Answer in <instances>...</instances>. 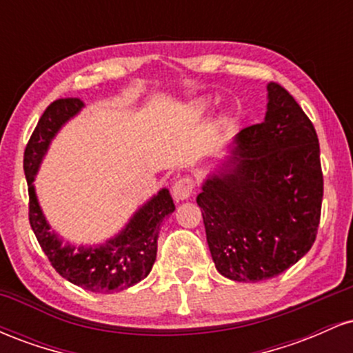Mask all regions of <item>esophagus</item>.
Segmentation results:
<instances>
[{"mask_svg":"<svg viewBox=\"0 0 353 353\" xmlns=\"http://www.w3.org/2000/svg\"><path fill=\"white\" fill-rule=\"evenodd\" d=\"M194 185H196V181L190 176H182L177 177L172 184V196L176 201H185L192 196Z\"/></svg>","mask_w":353,"mask_h":353,"instance_id":"esophagus-1","label":"esophagus"}]
</instances>
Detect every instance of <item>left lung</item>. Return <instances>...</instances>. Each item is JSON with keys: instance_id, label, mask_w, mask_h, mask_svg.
<instances>
[{"instance_id": "left-lung-1", "label": "left lung", "mask_w": 353, "mask_h": 353, "mask_svg": "<svg viewBox=\"0 0 353 353\" xmlns=\"http://www.w3.org/2000/svg\"><path fill=\"white\" fill-rule=\"evenodd\" d=\"M267 91L265 119L239 132L232 157L197 196L216 269L237 282L275 277L302 259L322 210L314 124L281 84Z\"/></svg>"}]
</instances>
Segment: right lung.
Instances as JSON below:
<instances>
[{
  "instance_id": "obj_1",
  "label": "right lung",
  "mask_w": 353,
  "mask_h": 353,
  "mask_svg": "<svg viewBox=\"0 0 353 353\" xmlns=\"http://www.w3.org/2000/svg\"><path fill=\"white\" fill-rule=\"evenodd\" d=\"M78 98L52 101L24 149V176L30 194V224L43 252L56 272L81 289L96 294L119 292L141 282L151 272L157 254V237L164 217L174 212L171 194L161 189L157 196L145 202L114 239L98 247L63 245L43 216L34 192V176L52 137L61 125L76 116L83 108Z\"/></svg>"
}]
</instances>
